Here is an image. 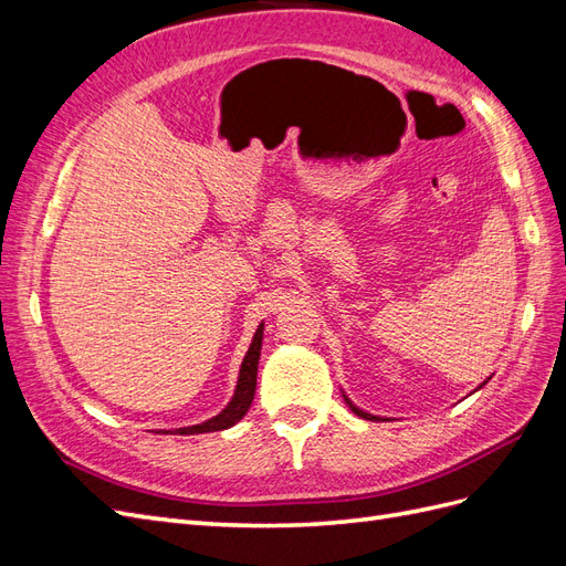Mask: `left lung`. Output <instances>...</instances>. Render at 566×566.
Segmentation results:
<instances>
[{
  "label": "left lung",
  "instance_id": "1",
  "mask_svg": "<svg viewBox=\"0 0 566 566\" xmlns=\"http://www.w3.org/2000/svg\"><path fill=\"white\" fill-rule=\"evenodd\" d=\"M347 403H349V408L354 410L356 416H361V418H366V420H380V418H375V416H370V413H364V410H361V408H356V406H354L349 399H347Z\"/></svg>",
  "mask_w": 566,
  "mask_h": 566
}]
</instances>
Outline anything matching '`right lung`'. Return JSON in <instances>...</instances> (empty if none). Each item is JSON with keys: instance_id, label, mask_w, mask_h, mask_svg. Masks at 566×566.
Returning <instances> with one entry per match:
<instances>
[{"instance_id": "right-lung-1", "label": "right lung", "mask_w": 566, "mask_h": 566, "mask_svg": "<svg viewBox=\"0 0 566 566\" xmlns=\"http://www.w3.org/2000/svg\"><path fill=\"white\" fill-rule=\"evenodd\" d=\"M262 333H264V323L256 328V333L252 337V345L243 358L241 375H238V387H235L231 403L221 410L219 416L210 418L208 422H200L193 427H179V430H175L177 434H202V432L229 430V427H233L248 413V408L254 399V389H256V364H260V352H262Z\"/></svg>"}]
</instances>
